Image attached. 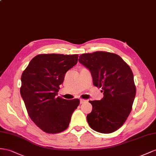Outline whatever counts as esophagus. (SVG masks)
Here are the masks:
<instances>
[{"label":"esophagus","mask_w":156,"mask_h":156,"mask_svg":"<svg viewBox=\"0 0 156 156\" xmlns=\"http://www.w3.org/2000/svg\"><path fill=\"white\" fill-rule=\"evenodd\" d=\"M87 100H86V99H80V103H83L86 102Z\"/></svg>","instance_id":"1"}]
</instances>
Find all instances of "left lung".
Listing matches in <instances>:
<instances>
[{
  "instance_id": "obj_1",
  "label": "left lung",
  "mask_w": 156,
  "mask_h": 156,
  "mask_svg": "<svg viewBox=\"0 0 156 156\" xmlns=\"http://www.w3.org/2000/svg\"><path fill=\"white\" fill-rule=\"evenodd\" d=\"M78 61L90 70L93 84L103 92L101 100L89 101L92 111L87 122L98 133H112L131 112L136 91L133 71L120 56L105 51L82 54Z\"/></svg>"
}]
</instances>
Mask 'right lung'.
Segmentation results:
<instances>
[{
	"mask_svg": "<svg viewBox=\"0 0 156 156\" xmlns=\"http://www.w3.org/2000/svg\"><path fill=\"white\" fill-rule=\"evenodd\" d=\"M78 55L40 54L22 74L20 94L30 119L40 129L57 134L69 127L78 99L57 97L66 72L78 62Z\"/></svg>",
	"mask_w": 156,
	"mask_h": 156,
	"instance_id": "obj_1",
	"label": "right lung"
}]
</instances>
